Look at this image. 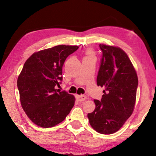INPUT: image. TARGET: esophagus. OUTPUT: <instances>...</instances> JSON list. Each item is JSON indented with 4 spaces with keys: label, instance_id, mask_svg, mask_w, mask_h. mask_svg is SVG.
Listing matches in <instances>:
<instances>
[{
    "label": "esophagus",
    "instance_id": "34e87169",
    "mask_svg": "<svg viewBox=\"0 0 156 156\" xmlns=\"http://www.w3.org/2000/svg\"><path fill=\"white\" fill-rule=\"evenodd\" d=\"M76 99H77L78 101H80V102L84 101V100L87 99L86 96H85V95H82V94H81V95H76Z\"/></svg>",
    "mask_w": 156,
    "mask_h": 156
}]
</instances>
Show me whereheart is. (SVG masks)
I'll return each instance as SVG.
<instances>
[{"mask_svg": "<svg viewBox=\"0 0 156 156\" xmlns=\"http://www.w3.org/2000/svg\"><path fill=\"white\" fill-rule=\"evenodd\" d=\"M87 54H88V55H93V52L91 50H89L87 51Z\"/></svg>", "mask_w": 156, "mask_h": 156, "instance_id": "heart-1", "label": "heart"}]
</instances>
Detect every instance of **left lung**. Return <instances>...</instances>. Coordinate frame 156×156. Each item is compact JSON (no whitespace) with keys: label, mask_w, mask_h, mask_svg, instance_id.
Instances as JSON below:
<instances>
[{"label":"left lung","mask_w":156,"mask_h":156,"mask_svg":"<svg viewBox=\"0 0 156 156\" xmlns=\"http://www.w3.org/2000/svg\"><path fill=\"white\" fill-rule=\"evenodd\" d=\"M102 51L97 79L104 87L101 99H94L96 108L88 114L91 126L102 134L114 133L133 113L138 81L128 55L121 48L99 44Z\"/></svg>","instance_id":"obj_1"}]
</instances>
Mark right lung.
Masks as SVG:
<instances>
[{"instance_id":"obj_1","label":"right lung","mask_w":156,"mask_h":156,"mask_svg":"<svg viewBox=\"0 0 156 156\" xmlns=\"http://www.w3.org/2000/svg\"><path fill=\"white\" fill-rule=\"evenodd\" d=\"M78 46L57 45L32 55L18 78L21 106L28 118L40 127L49 128L65 120L75 98L57 89L62 80L65 59Z\"/></svg>"}]
</instances>
